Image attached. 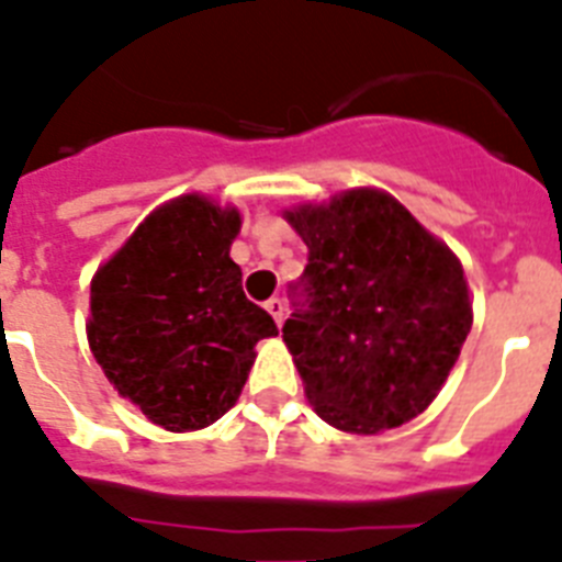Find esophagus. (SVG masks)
I'll return each mask as SVG.
<instances>
[{
    "instance_id": "34e87169",
    "label": "esophagus",
    "mask_w": 562,
    "mask_h": 562,
    "mask_svg": "<svg viewBox=\"0 0 562 562\" xmlns=\"http://www.w3.org/2000/svg\"><path fill=\"white\" fill-rule=\"evenodd\" d=\"M266 311L273 317V323L282 325V319H285V305H282L280 296H271V300L266 303Z\"/></svg>"
}]
</instances>
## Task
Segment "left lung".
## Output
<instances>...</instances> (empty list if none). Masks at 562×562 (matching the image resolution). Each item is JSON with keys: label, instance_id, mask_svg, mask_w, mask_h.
<instances>
[{"label": "left lung", "instance_id": "left-lung-1", "mask_svg": "<svg viewBox=\"0 0 562 562\" xmlns=\"http://www.w3.org/2000/svg\"><path fill=\"white\" fill-rule=\"evenodd\" d=\"M282 216L308 245L311 305L282 325V342L311 408L346 434L426 412L474 323L463 262L380 188L296 202Z\"/></svg>", "mask_w": 562, "mask_h": 562}]
</instances>
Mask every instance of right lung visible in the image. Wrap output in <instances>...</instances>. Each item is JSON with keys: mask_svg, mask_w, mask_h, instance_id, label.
Returning <instances> with one entry per match:
<instances>
[{"mask_svg": "<svg viewBox=\"0 0 562 562\" xmlns=\"http://www.w3.org/2000/svg\"><path fill=\"white\" fill-rule=\"evenodd\" d=\"M234 205L182 193L150 211L97 268L85 323L120 397L165 431H200L237 403L277 325L243 291Z\"/></svg>", "mask_w": 562, "mask_h": 562, "instance_id": "right-lung-1", "label": "right lung"}]
</instances>
